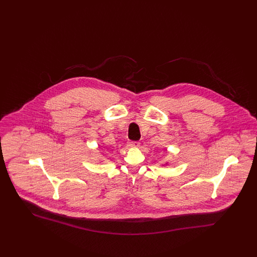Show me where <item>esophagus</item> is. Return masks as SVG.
Returning <instances> with one entry per match:
<instances>
[{"mask_svg":"<svg viewBox=\"0 0 257 257\" xmlns=\"http://www.w3.org/2000/svg\"><path fill=\"white\" fill-rule=\"evenodd\" d=\"M129 147H140V143L139 142H130L129 143Z\"/></svg>","mask_w":257,"mask_h":257,"instance_id":"1","label":"esophagus"}]
</instances>
